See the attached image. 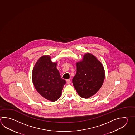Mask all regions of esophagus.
Returning <instances> with one entry per match:
<instances>
[{
  "instance_id": "34e87169",
  "label": "esophagus",
  "mask_w": 135,
  "mask_h": 135,
  "mask_svg": "<svg viewBox=\"0 0 135 135\" xmlns=\"http://www.w3.org/2000/svg\"><path fill=\"white\" fill-rule=\"evenodd\" d=\"M66 83H67V84H70L71 83V80H70V79H67L66 80Z\"/></svg>"
}]
</instances>
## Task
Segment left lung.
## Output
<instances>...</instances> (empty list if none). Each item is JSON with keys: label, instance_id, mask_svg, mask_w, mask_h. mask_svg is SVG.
Segmentation results:
<instances>
[{"label": "left lung", "instance_id": "8db88e82", "mask_svg": "<svg viewBox=\"0 0 135 135\" xmlns=\"http://www.w3.org/2000/svg\"><path fill=\"white\" fill-rule=\"evenodd\" d=\"M76 73L73 84L79 96L88 99L101 88L105 79L103 65L91 53H86L82 60L76 62Z\"/></svg>", "mask_w": 135, "mask_h": 135}]
</instances>
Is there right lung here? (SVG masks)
I'll use <instances>...</instances> for the list:
<instances>
[{"label":"right lung","instance_id":"obj_1","mask_svg":"<svg viewBox=\"0 0 135 135\" xmlns=\"http://www.w3.org/2000/svg\"><path fill=\"white\" fill-rule=\"evenodd\" d=\"M49 55L39 58L32 71V81L36 91L45 99L55 102L61 95L65 80L61 78Z\"/></svg>","mask_w":135,"mask_h":135}]
</instances>
